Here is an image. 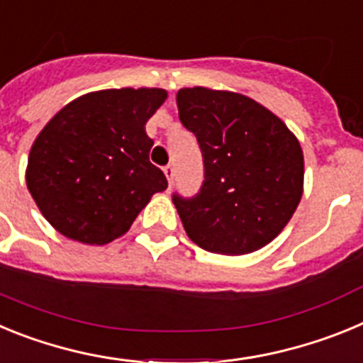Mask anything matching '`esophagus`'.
I'll return each instance as SVG.
<instances>
[{
	"label": "esophagus",
	"mask_w": 363,
	"mask_h": 363,
	"mask_svg": "<svg viewBox=\"0 0 363 363\" xmlns=\"http://www.w3.org/2000/svg\"><path fill=\"white\" fill-rule=\"evenodd\" d=\"M163 172H165L167 182H169V185H172V182H174V167H172V165L163 167Z\"/></svg>",
	"instance_id": "esophagus-1"
}]
</instances>
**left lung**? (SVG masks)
Returning <instances> with one entry per match:
<instances>
[{
    "label": "left lung",
    "mask_w": 363,
    "mask_h": 363,
    "mask_svg": "<svg viewBox=\"0 0 363 363\" xmlns=\"http://www.w3.org/2000/svg\"><path fill=\"white\" fill-rule=\"evenodd\" d=\"M179 120L203 154L205 182L172 198L192 242L209 252H255L284 230L303 194V152L289 127L249 96L179 89Z\"/></svg>",
    "instance_id": "8db88e82"
}]
</instances>
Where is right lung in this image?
Instances as JSON below:
<instances>
[{
    "label": "right lung",
    "instance_id": "obj_1",
    "mask_svg": "<svg viewBox=\"0 0 363 363\" xmlns=\"http://www.w3.org/2000/svg\"><path fill=\"white\" fill-rule=\"evenodd\" d=\"M163 89H105L72 99L50 118L28 154V192L50 225L74 242L123 236L167 178L149 162L145 123Z\"/></svg>",
    "mask_w": 363,
    "mask_h": 363
}]
</instances>
